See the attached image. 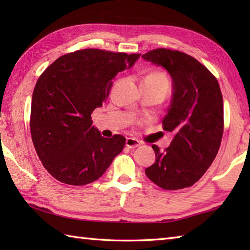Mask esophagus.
Segmentation results:
<instances>
[{
  "label": "esophagus",
  "mask_w": 250,
  "mask_h": 250,
  "mask_svg": "<svg viewBox=\"0 0 250 250\" xmlns=\"http://www.w3.org/2000/svg\"><path fill=\"white\" fill-rule=\"evenodd\" d=\"M141 145V143L139 140L133 139V137H128L125 141V146L128 148H136Z\"/></svg>",
  "instance_id": "34e87169"
}]
</instances>
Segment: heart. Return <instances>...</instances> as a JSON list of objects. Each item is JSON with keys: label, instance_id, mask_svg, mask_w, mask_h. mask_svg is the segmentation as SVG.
I'll return each instance as SVG.
<instances>
[{"label": "heart", "instance_id": "heart-1", "mask_svg": "<svg viewBox=\"0 0 250 250\" xmlns=\"http://www.w3.org/2000/svg\"><path fill=\"white\" fill-rule=\"evenodd\" d=\"M147 77H150V78H153V79H156V81H159V82H162V83H168V82H167V76L164 75L163 73H153V74H150L149 76H147Z\"/></svg>", "mask_w": 250, "mask_h": 250}]
</instances>
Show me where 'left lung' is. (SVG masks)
<instances>
[{"label": "left lung", "instance_id": "8db88e82", "mask_svg": "<svg viewBox=\"0 0 250 250\" xmlns=\"http://www.w3.org/2000/svg\"><path fill=\"white\" fill-rule=\"evenodd\" d=\"M142 58L161 65L173 79V99L163 129L172 132L171 145L160 151L147 177L164 190L191 187L203 176L219 150L224 134V100L219 83L207 67L185 52L167 48Z\"/></svg>", "mask_w": 250, "mask_h": 250}]
</instances>
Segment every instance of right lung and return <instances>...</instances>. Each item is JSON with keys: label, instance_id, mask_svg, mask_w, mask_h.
Wrapping results in <instances>:
<instances>
[{"label": "right lung", "instance_id": "obj_1", "mask_svg": "<svg viewBox=\"0 0 250 250\" xmlns=\"http://www.w3.org/2000/svg\"><path fill=\"white\" fill-rule=\"evenodd\" d=\"M141 54L87 48L63 55L42 73L32 95L30 130L40 160L59 182L83 186L105 173L125 137L105 139L91 114L107 100L113 79Z\"/></svg>", "mask_w": 250, "mask_h": 250}]
</instances>
